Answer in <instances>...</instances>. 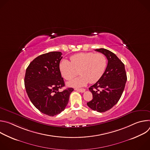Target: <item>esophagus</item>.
<instances>
[{"label":"esophagus","mask_w":150,"mask_h":150,"mask_svg":"<svg viewBox=\"0 0 150 150\" xmlns=\"http://www.w3.org/2000/svg\"><path fill=\"white\" fill-rule=\"evenodd\" d=\"M75 90L81 92V93H83V92H85V90L84 88H75Z\"/></svg>","instance_id":"1"}]
</instances>
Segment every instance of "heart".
<instances>
[{
    "instance_id": "heart-1",
    "label": "heart",
    "mask_w": 150,
    "mask_h": 150,
    "mask_svg": "<svg viewBox=\"0 0 150 150\" xmlns=\"http://www.w3.org/2000/svg\"><path fill=\"white\" fill-rule=\"evenodd\" d=\"M107 66V58L103 53H80L72 56L71 61L63 59L59 64V69L62 76L71 80L78 75L81 76L68 83L74 87L85 86L89 82L95 83L103 76Z\"/></svg>"
}]
</instances>
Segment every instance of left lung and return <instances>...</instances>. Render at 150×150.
<instances>
[{"instance_id":"1","label":"left lung","mask_w":150,"mask_h":150,"mask_svg":"<svg viewBox=\"0 0 150 150\" xmlns=\"http://www.w3.org/2000/svg\"><path fill=\"white\" fill-rule=\"evenodd\" d=\"M96 51L104 54L108 63L101 78L89 88L93 98L87 104L92 110L102 113L112 109L118 102L127 76L124 64L115 54L103 48Z\"/></svg>"}]
</instances>
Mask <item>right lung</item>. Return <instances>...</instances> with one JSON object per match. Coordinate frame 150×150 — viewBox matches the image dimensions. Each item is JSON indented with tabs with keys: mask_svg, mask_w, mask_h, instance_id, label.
Wrapping results in <instances>:
<instances>
[{
	"mask_svg": "<svg viewBox=\"0 0 150 150\" xmlns=\"http://www.w3.org/2000/svg\"><path fill=\"white\" fill-rule=\"evenodd\" d=\"M60 52L42 54L35 58L26 69L24 83L31 103L41 113L54 116L65 110L69 96L74 91L65 86L59 64L62 59Z\"/></svg>",
	"mask_w": 150,
	"mask_h": 150,
	"instance_id": "add662e5",
	"label": "right lung"
}]
</instances>
